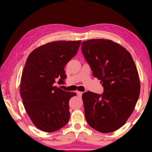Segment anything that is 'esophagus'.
Segmentation results:
<instances>
[{
    "mask_svg": "<svg viewBox=\"0 0 152 152\" xmlns=\"http://www.w3.org/2000/svg\"><path fill=\"white\" fill-rule=\"evenodd\" d=\"M76 93H77V95H78V96L80 97V96H82V94H83V92H80V91H77Z\"/></svg>",
    "mask_w": 152,
    "mask_h": 152,
    "instance_id": "esophagus-1",
    "label": "esophagus"
}]
</instances>
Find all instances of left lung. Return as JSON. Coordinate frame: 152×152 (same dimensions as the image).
Instances as JSON below:
<instances>
[{"label": "left lung", "instance_id": "left-lung-1", "mask_svg": "<svg viewBox=\"0 0 152 152\" xmlns=\"http://www.w3.org/2000/svg\"><path fill=\"white\" fill-rule=\"evenodd\" d=\"M81 45L93 76L104 88L102 94H82L86 121L101 133L115 132L127 121L140 96L135 62L125 48L111 40L90 39Z\"/></svg>", "mask_w": 152, "mask_h": 152}]
</instances>
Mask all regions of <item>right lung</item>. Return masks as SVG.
<instances>
[{
    "label": "right lung",
    "instance_id": "add662e5",
    "mask_svg": "<svg viewBox=\"0 0 152 152\" xmlns=\"http://www.w3.org/2000/svg\"><path fill=\"white\" fill-rule=\"evenodd\" d=\"M81 41H57L35 49L22 72L20 94L25 109L36 127L53 132L70 119L69 101L75 92L55 86L64 84V67L78 52Z\"/></svg>",
    "mask_w": 152,
    "mask_h": 152
}]
</instances>
